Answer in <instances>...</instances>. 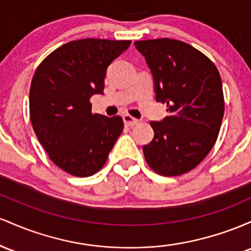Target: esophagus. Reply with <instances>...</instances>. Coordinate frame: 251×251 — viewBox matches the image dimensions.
Masks as SVG:
<instances>
[{"label": "esophagus", "mask_w": 251, "mask_h": 251, "mask_svg": "<svg viewBox=\"0 0 251 251\" xmlns=\"http://www.w3.org/2000/svg\"><path fill=\"white\" fill-rule=\"evenodd\" d=\"M123 122H125L126 126H133L139 123V120H136V118L130 116V115H123Z\"/></svg>", "instance_id": "esophagus-1"}]
</instances>
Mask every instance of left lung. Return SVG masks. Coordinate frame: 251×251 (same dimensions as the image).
Instances as JSON below:
<instances>
[{
  "label": "left lung",
  "instance_id": "8db88e82",
  "mask_svg": "<svg viewBox=\"0 0 251 251\" xmlns=\"http://www.w3.org/2000/svg\"><path fill=\"white\" fill-rule=\"evenodd\" d=\"M154 78L156 102L170 112L151 122L154 137L143 146L148 166L163 176L192 171L215 146L224 115L221 75L201 50L174 39L135 41Z\"/></svg>",
  "mask_w": 251,
  "mask_h": 251
}]
</instances>
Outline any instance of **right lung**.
Returning <instances> with one entry per match:
<instances>
[{
  "instance_id": "right-lung-1",
  "label": "right lung",
  "mask_w": 251,
  "mask_h": 251,
  "mask_svg": "<svg viewBox=\"0 0 251 251\" xmlns=\"http://www.w3.org/2000/svg\"><path fill=\"white\" fill-rule=\"evenodd\" d=\"M130 42L70 41L35 70L29 91L30 122L50 159L71 176L97 173L123 131L120 116L92 114L90 98L104 94L106 69Z\"/></svg>"
}]
</instances>
